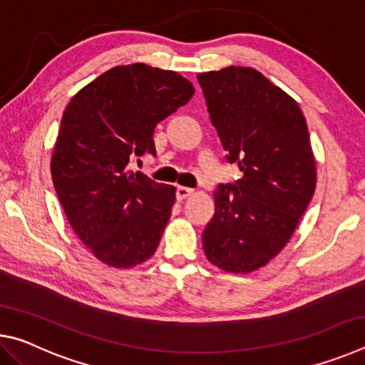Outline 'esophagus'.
I'll use <instances>...</instances> for the list:
<instances>
[{
    "mask_svg": "<svg viewBox=\"0 0 365 365\" xmlns=\"http://www.w3.org/2000/svg\"><path fill=\"white\" fill-rule=\"evenodd\" d=\"M195 193L193 188H188V187H177V200L182 201V200H187L188 196H191Z\"/></svg>",
    "mask_w": 365,
    "mask_h": 365,
    "instance_id": "obj_1",
    "label": "esophagus"
}]
</instances>
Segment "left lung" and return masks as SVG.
<instances>
[{"label": "left lung", "instance_id": "1", "mask_svg": "<svg viewBox=\"0 0 365 365\" xmlns=\"http://www.w3.org/2000/svg\"><path fill=\"white\" fill-rule=\"evenodd\" d=\"M227 160L243 177L214 191L202 250L215 267L250 274L289 242L316 190L306 119L292 96L251 67L197 73Z\"/></svg>", "mask_w": 365, "mask_h": 365}]
</instances>
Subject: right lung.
<instances>
[{"instance_id":"right-lung-1","label":"right lung","mask_w":365,"mask_h":365,"mask_svg":"<svg viewBox=\"0 0 365 365\" xmlns=\"http://www.w3.org/2000/svg\"><path fill=\"white\" fill-rule=\"evenodd\" d=\"M193 93L180 73L137 63L101 73L67 104L51 158L54 190L77 237L110 267H135L158 248L175 188L128 165L156 154L154 127Z\"/></svg>"}]
</instances>
